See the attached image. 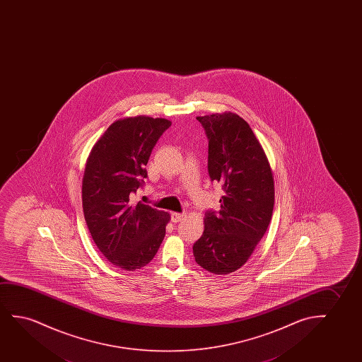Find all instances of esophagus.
Segmentation results:
<instances>
[{"label": "esophagus", "instance_id": "obj_1", "mask_svg": "<svg viewBox=\"0 0 362 362\" xmlns=\"http://www.w3.org/2000/svg\"><path fill=\"white\" fill-rule=\"evenodd\" d=\"M184 216H185L184 214L172 213V221H173L174 223H179V221H182V220H183Z\"/></svg>", "mask_w": 362, "mask_h": 362}]
</instances>
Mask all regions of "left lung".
<instances>
[{
  "label": "left lung",
  "instance_id": "left-lung-1",
  "mask_svg": "<svg viewBox=\"0 0 362 362\" xmlns=\"http://www.w3.org/2000/svg\"><path fill=\"white\" fill-rule=\"evenodd\" d=\"M197 119L208 136L209 175L223 195L218 213L205 214L194 257L204 269L225 276L247 262L267 231L274 180L262 146L243 117L228 111Z\"/></svg>",
  "mask_w": 362,
  "mask_h": 362
}]
</instances>
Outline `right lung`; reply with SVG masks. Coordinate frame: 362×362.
<instances>
[{
    "instance_id": "obj_1",
    "label": "right lung",
    "mask_w": 362,
    "mask_h": 362,
    "mask_svg": "<svg viewBox=\"0 0 362 362\" xmlns=\"http://www.w3.org/2000/svg\"><path fill=\"white\" fill-rule=\"evenodd\" d=\"M172 122L149 116L115 121L90 152L83 177V210L91 238L109 262L124 271L153 259L170 215L129 197L147 178L146 165Z\"/></svg>"
}]
</instances>
